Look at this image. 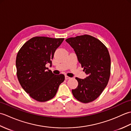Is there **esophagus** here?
<instances>
[{
  "label": "esophagus",
  "mask_w": 131,
  "mask_h": 131,
  "mask_svg": "<svg viewBox=\"0 0 131 131\" xmlns=\"http://www.w3.org/2000/svg\"><path fill=\"white\" fill-rule=\"evenodd\" d=\"M70 78H71L70 77H68V76H67V75L65 76V79H66V80H68V79H70Z\"/></svg>",
  "instance_id": "1"
}]
</instances>
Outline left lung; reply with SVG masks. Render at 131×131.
I'll list each match as a JSON object with an SVG mask.
<instances>
[{
  "mask_svg": "<svg viewBox=\"0 0 131 131\" xmlns=\"http://www.w3.org/2000/svg\"><path fill=\"white\" fill-rule=\"evenodd\" d=\"M66 41L74 49L83 71L88 75L84 79L75 78L78 85L72 93L80 102H92L100 96L109 80L111 60L107 48L98 39L89 35Z\"/></svg>",
  "mask_w": 131,
  "mask_h": 131,
  "instance_id": "left-lung-1",
  "label": "left lung"
}]
</instances>
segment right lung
<instances>
[{
	"label": "right lung",
	"instance_id": "add662e5",
	"mask_svg": "<svg viewBox=\"0 0 131 131\" xmlns=\"http://www.w3.org/2000/svg\"><path fill=\"white\" fill-rule=\"evenodd\" d=\"M64 38L33 37L22 46L17 54V76L19 84L32 99L46 102L53 98L65 75H54L46 65Z\"/></svg>",
	"mask_w": 131,
	"mask_h": 131
}]
</instances>
